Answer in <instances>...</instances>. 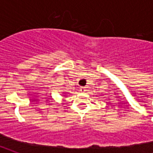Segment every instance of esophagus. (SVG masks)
Wrapping results in <instances>:
<instances>
[{
  "label": "esophagus",
  "mask_w": 153,
  "mask_h": 153,
  "mask_svg": "<svg viewBox=\"0 0 153 153\" xmlns=\"http://www.w3.org/2000/svg\"><path fill=\"white\" fill-rule=\"evenodd\" d=\"M86 91V90L85 89V87H81V88H80V91H81V92H85Z\"/></svg>",
  "instance_id": "34e87169"
}]
</instances>
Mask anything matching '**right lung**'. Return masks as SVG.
<instances>
[{
	"label": "right lung",
	"mask_w": 153,
	"mask_h": 153,
	"mask_svg": "<svg viewBox=\"0 0 153 153\" xmlns=\"http://www.w3.org/2000/svg\"><path fill=\"white\" fill-rule=\"evenodd\" d=\"M63 94H64V93H63Z\"/></svg>",
	"instance_id": "obj_1"
}]
</instances>
